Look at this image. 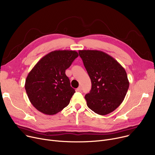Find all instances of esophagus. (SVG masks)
Masks as SVG:
<instances>
[{
	"mask_svg": "<svg viewBox=\"0 0 155 155\" xmlns=\"http://www.w3.org/2000/svg\"><path fill=\"white\" fill-rule=\"evenodd\" d=\"M82 87H81V86H79V87L77 88V91L78 92H81V91H82Z\"/></svg>",
	"mask_w": 155,
	"mask_h": 155,
	"instance_id": "1",
	"label": "esophagus"
}]
</instances>
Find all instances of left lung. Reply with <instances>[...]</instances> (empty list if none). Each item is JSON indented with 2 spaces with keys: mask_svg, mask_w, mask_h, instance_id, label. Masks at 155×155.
Instances as JSON below:
<instances>
[{
  "mask_svg": "<svg viewBox=\"0 0 155 155\" xmlns=\"http://www.w3.org/2000/svg\"><path fill=\"white\" fill-rule=\"evenodd\" d=\"M91 78V90L86 94L87 105L96 114L106 115L124 101L129 82L125 69L108 54L98 50H79Z\"/></svg>",
  "mask_w": 155,
  "mask_h": 155,
  "instance_id": "left-lung-1",
  "label": "left lung"
}]
</instances>
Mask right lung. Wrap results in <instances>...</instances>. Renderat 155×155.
Wrapping results in <instances>:
<instances>
[{
  "instance_id": "right-lung-1",
  "label": "right lung",
  "mask_w": 155,
  "mask_h": 155,
  "mask_svg": "<svg viewBox=\"0 0 155 155\" xmlns=\"http://www.w3.org/2000/svg\"><path fill=\"white\" fill-rule=\"evenodd\" d=\"M78 56L75 51L55 50L41 59L28 73L25 89L32 105L39 112L54 115L69 104L75 89L65 70Z\"/></svg>"
}]
</instances>
